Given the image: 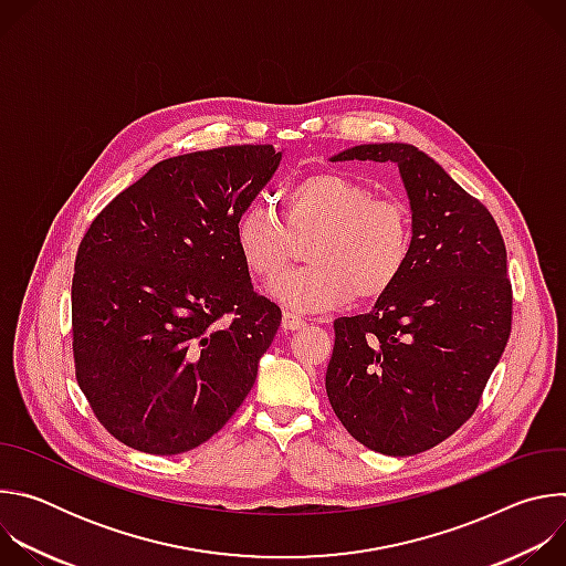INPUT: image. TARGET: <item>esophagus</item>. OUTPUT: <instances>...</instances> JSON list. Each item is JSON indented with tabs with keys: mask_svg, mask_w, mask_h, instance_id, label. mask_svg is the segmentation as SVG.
<instances>
[{
	"mask_svg": "<svg viewBox=\"0 0 566 566\" xmlns=\"http://www.w3.org/2000/svg\"><path fill=\"white\" fill-rule=\"evenodd\" d=\"M304 325H306V322H304L297 313H293V311H284V313H282V327H284V329L297 332V329H302Z\"/></svg>",
	"mask_w": 566,
	"mask_h": 566,
	"instance_id": "34e87169",
	"label": "esophagus"
}]
</instances>
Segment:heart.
Listing matches in <instances>:
<instances>
[{
    "label": "heart",
    "mask_w": 566,
    "mask_h": 566,
    "mask_svg": "<svg viewBox=\"0 0 566 566\" xmlns=\"http://www.w3.org/2000/svg\"><path fill=\"white\" fill-rule=\"evenodd\" d=\"M316 237L311 268L274 275L287 259V234ZM237 253L247 271L269 282V295L289 311H327L354 295L374 302L387 295L412 258V214L398 199L345 175L322 172L297 181L284 197V223L258 201L239 214Z\"/></svg>",
    "instance_id": "b5f03b06"
}]
</instances>
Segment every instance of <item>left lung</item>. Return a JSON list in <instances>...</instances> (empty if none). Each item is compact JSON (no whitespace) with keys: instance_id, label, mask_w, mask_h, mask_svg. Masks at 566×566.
I'll use <instances>...</instances> for the list:
<instances>
[{"instance_id":"8db88e82","label":"left lung","mask_w":566,"mask_h":566,"mask_svg":"<svg viewBox=\"0 0 566 566\" xmlns=\"http://www.w3.org/2000/svg\"><path fill=\"white\" fill-rule=\"evenodd\" d=\"M332 160L398 168L415 244L406 273L369 313L334 322L327 396L369 450L419 454L472 417L509 343L504 239L486 206L415 145H354Z\"/></svg>"}]
</instances>
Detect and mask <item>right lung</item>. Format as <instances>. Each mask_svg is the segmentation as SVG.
Segmentation results:
<instances>
[{
	"label": "right lung",
	"mask_w": 566,
	"mask_h": 566,
	"mask_svg": "<svg viewBox=\"0 0 566 566\" xmlns=\"http://www.w3.org/2000/svg\"><path fill=\"white\" fill-rule=\"evenodd\" d=\"M282 151L234 145L160 160L83 237L71 286L75 376L120 443L188 452L249 396L282 311L255 293L234 226Z\"/></svg>",
	"instance_id": "obj_1"
}]
</instances>
